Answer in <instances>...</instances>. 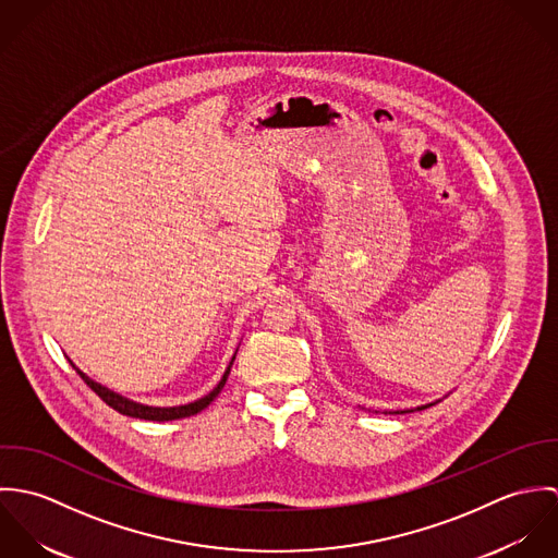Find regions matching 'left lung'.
<instances>
[{
	"mask_svg": "<svg viewBox=\"0 0 558 558\" xmlns=\"http://www.w3.org/2000/svg\"><path fill=\"white\" fill-rule=\"evenodd\" d=\"M427 405H432V403H427ZM427 405H418V408H416V410H423V408H427Z\"/></svg>",
	"mask_w": 558,
	"mask_h": 558,
	"instance_id": "left-lung-1",
	"label": "left lung"
}]
</instances>
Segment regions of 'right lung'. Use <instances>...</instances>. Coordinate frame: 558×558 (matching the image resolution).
Returning a JSON list of instances; mask_svg holds the SVG:
<instances>
[{
    "label": "right lung",
    "mask_w": 558,
    "mask_h": 558,
    "mask_svg": "<svg viewBox=\"0 0 558 558\" xmlns=\"http://www.w3.org/2000/svg\"><path fill=\"white\" fill-rule=\"evenodd\" d=\"M236 359V356H234ZM234 359H232V363H234ZM232 363H230V367H232ZM73 365V363H71ZM75 367V365H73ZM230 367L226 369V374H223V378H221V383L208 393V396H204L202 399H197V401H191V403H184V405H173V408H155V405H144V403H137V401H131V399L122 398V396H118V393H113V391H109L107 387H100L98 383H94V380H89L83 372H80L77 367V374H80L81 378H83V383L98 396V398L102 399L107 405H111L113 410H118L120 414H126V416H135V418H146V421H173V418H184V416H193V414H197V412H202L204 408H208L210 405V401L217 398L219 393H221V389L226 387V380H228V376H230Z\"/></svg>",
    "instance_id": "obj_1"
}]
</instances>
